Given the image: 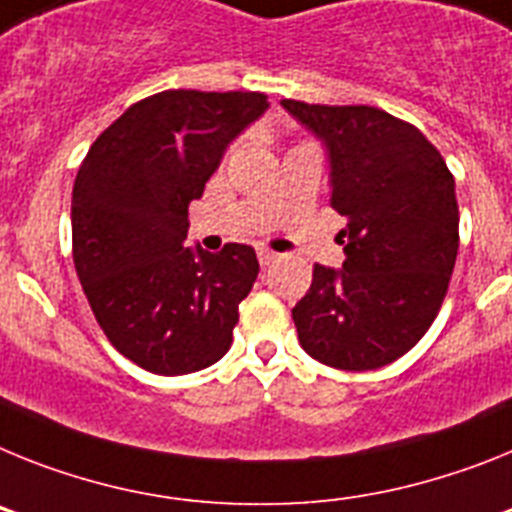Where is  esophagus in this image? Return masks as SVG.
Segmentation results:
<instances>
[{
	"label": "esophagus",
	"mask_w": 512,
	"mask_h": 512,
	"mask_svg": "<svg viewBox=\"0 0 512 512\" xmlns=\"http://www.w3.org/2000/svg\"><path fill=\"white\" fill-rule=\"evenodd\" d=\"M275 257H278V255H275L273 250H268V247H257V260H260L262 268H268V265L275 260Z\"/></svg>",
	"instance_id": "34e87169"
}]
</instances>
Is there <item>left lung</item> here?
Segmentation results:
<instances>
[{"mask_svg": "<svg viewBox=\"0 0 512 512\" xmlns=\"http://www.w3.org/2000/svg\"><path fill=\"white\" fill-rule=\"evenodd\" d=\"M283 108L330 151V206L345 216L342 270L314 265L293 306L301 348L340 371H373L417 345L441 311L459 252L453 175L412 123L371 105Z\"/></svg>", "mask_w": 512, "mask_h": 512, "instance_id": "obj_1", "label": "left lung"}]
</instances>
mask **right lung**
Returning a JSON list of instances; mask_svg holds the SVG:
<instances>
[{"label": "right lung", "mask_w": 512, "mask_h": 512, "mask_svg": "<svg viewBox=\"0 0 512 512\" xmlns=\"http://www.w3.org/2000/svg\"><path fill=\"white\" fill-rule=\"evenodd\" d=\"M265 110L262 92H157L110 123L79 167L74 268L110 345L146 371L182 376L229 350L260 265L247 244L185 247L188 206Z\"/></svg>", "instance_id": "obj_1"}]
</instances>
